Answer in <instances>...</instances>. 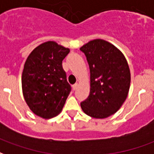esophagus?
<instances>
[{
	"label": "esophagus",
	"mask_w": 154,
	"mask_h": 154,
	"mask_svg": "<svg viewBox=\"0 0 154 154\" xmlns=\"http://www.w3.org/2000/svg\"><path fill=\"white\" fill-rule=\"evenodd\" d=\"M77 86H78V84H77V83H76V84H74L73 86H72V90H73V91H75V90H77Z\"/></svg>",
	"instance_id": "obj_1"
}]
</instances>
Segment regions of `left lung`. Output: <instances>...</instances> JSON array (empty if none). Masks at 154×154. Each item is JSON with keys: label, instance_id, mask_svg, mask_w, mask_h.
<instances>
[{"label": "left lung", "instance_id": "left-lung-1", "mask_svg": "<svg viewBox=\"0 0 154 154\" xmlns=\"http://www.w3.org/2000/svg\"><path fill=\"white\" fill-rule=\"evenodd\" d=\"M91 72V91L81 103L83 112L94 118L114 114L126 100L131 84L130 68L115 45L95 39L82 45Z\"/></svg>", "mask_w": 154, "mask_h": 154}]
</instances>
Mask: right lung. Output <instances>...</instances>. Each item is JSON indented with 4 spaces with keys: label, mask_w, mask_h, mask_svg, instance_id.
<instances>
[{
    "label": "right lung",
    "mask_w": 154,
    "mask_h": 154,
    "mask_svg": "<svg viewBox=\"0 0 154 154\" xmlns=\"http://www.w3.org/2000/svg\"><path fill=\"white\" fill-rule=\"evenodd\" d=\"M69 51L55 42H46L34 49L25 62L23 94L29 109L41 118L59 114L71 91L62 66Z\"/></svg>",
    "instance_id": "add662e5"
}]
</instances>
